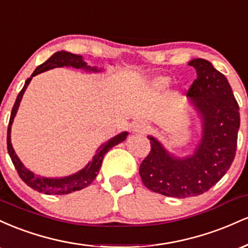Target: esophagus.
<instances>
[{
    "label": "esophagus",
    "mask_w": 248,
    "mask_h": 248,
    "mask_svg": "<svg viewBox=\"0 0 248 248\" xmlns=\"http://www.w3.org/2000/svg\"><path fill=\"white\" fill-rule=\"evenodd\" d=\"M132 129H133V132H135V133L143 134L148 130V126L146 124H143L142 121H136V122H134V124H133Z\"/></svg>",
    "instance_id": "34e87169"
}]
</instances>
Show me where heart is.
Masks as SVG:
<instances>
[{"label": "heart", "mask_w": 248, "mask_h": 248, "mask_svg": "<svg viewBox=\"0 0 248 248\" xmlns=\"http://www.w3.org/2000/svg\"><path fill=\"white\" fill-rule=\"evenodd\" d=\"M168 84H169V78H167V77H158V78H156L153 82L154 86L158 88V90L166 88L168 86Z\"/></svg>", "instance_id": "obj_1"}]
</instances>
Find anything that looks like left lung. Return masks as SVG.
Wrapping results in <instances>:
<instances>
[{
    "label": "left lung",
    "mask_w": 248,
    "mask_h": 248,
    "mask_svg": "<svg viewBox=\"0 0 248 248\" xmlns=\"http://www.w3.org/2000/svg\"><path fill=\"white\" fill-rule=\"evenodd\" d=\"M189 65L197 73L187 96L201 115V142L191 155L176 157L160 141L148 136L152 149L139 170L146 187L168 197L206 192L227 172L237 150L240 114L226 77L205 59H192Z\"/></svg>",
    "instance_id": "8db88e82"
}]
</instances>
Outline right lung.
<instances>
[{
	"instance_id": "1",
	"label": "right lung",
	"mask_w": 248,
	"mask_h": 248,
	"mask_svg": "<svg viewBox=\"0 0 248 248\" xmlns=\"http://www.w3.org/2000/svg\"><path fill=\"white\" fill-rule=\"evenodd\" d=\"M62 66H71L75 67V69H82L88 72H100V69L98 67H91L87 66L86 62H84L81 56L75 55V53L66 52V51H58L55 55H52L47 59L46 62H43L39 65L37 69L33 71V73L31 75L30 78L27 79L23 88L21 90V92L17 95V99L14 104L13 110H11L10 114V120L9 124H8V133H7V147H8V153L13 161L14 166H15L17 172H18L19 177L22 181L24 182L27 186H29L31 189L36 190V191L45 193V195H66V193H71L73 191H78V190L84 189L90 186L94 178L98 175L99 170H100L102 160H104V156L108 150L112 149L113 147L116 146L118 143H121L126 140L128 133L124 132L119 135L114 136L110 140L105 142L104 144H101L99 147V149L96 150L94 156L92 157V160L88 162V164L84 169H81L80 171L73 173V175L66 176V177H61V178H47V177H41V176L35 175L33 172H31L30 170H28L27 168L23 166L19 158L17 157L15 150H14L13 144H11V139H10V133H11V124H13L14 118H15L17 109L19 107V102H21L23 94L27 90L28 85L30 84L32 77H35L39 73L45 72V71L55 69V67H62Z\"/></svg>"
}]
</instances>
